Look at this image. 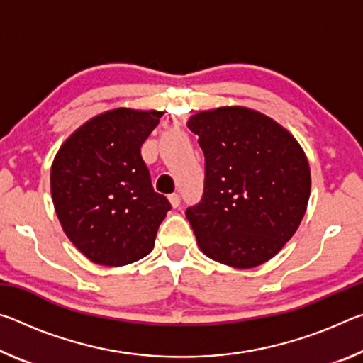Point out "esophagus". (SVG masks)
<instances>
[{
	"label": "esophagus",
	"mask_w": 363,
	"mask_h": 363,
	"mask_svg": "<svg viewBox=\"0 0 363 363\" xmlns=\"http://www.w3.org/2000/svg\"><path fill=\"white\" fill-rule=\"evenodd\" d=\"M168 199H169V203L173 208H177L181 205V195L179 194H171Z\"/></svg>",
	"instance_id": "1"
}]
</instances>
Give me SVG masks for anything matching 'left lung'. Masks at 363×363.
Here are the masks:
<instances>
[{
  "mask_svg": "<svg viewBox=\"0 0 363 363\" xmlns=\"http://www.w3.org/2000/svg\"><path fill=\"white\" fill-rule=\"evenodd\" d=\"M205 153V192L187 208L200 250L225 266H261L285 247L304 218L311 168L303 147L277 121L232 106L192 115Z\"/></svg>",
  "mask_w": 363,
  "mask_h": 363,
  "instance_id": "1",
  "label": "left lung"
}]
</instances>
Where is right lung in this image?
<instances>
[{"label": "right lung", "mask_w": 363, "mask_h": 363, "mask_svg": "<svg viewBox=\"0 0 363 363\" xmlns=\"http://www.w3.org/2000/svg\"><path fill=\"white\" fill-rule=\"evenodd\" d=\"M162 115L108 110L72 133L54 157L51 195L59 223L89 261L120 267L153 250L171 205L153 190L140 145Z\"/></svg>", "instance_id": "1"}]
</instances>
